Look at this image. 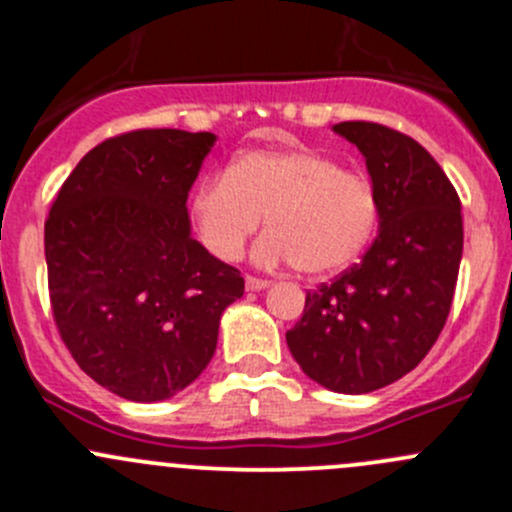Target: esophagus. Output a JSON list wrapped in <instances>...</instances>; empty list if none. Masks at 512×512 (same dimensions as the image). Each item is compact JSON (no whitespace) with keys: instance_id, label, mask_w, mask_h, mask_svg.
Listing matches in <instances>:
<instances>
[{"instance_id":"34e87169","label":"esophagus","mask_w":512,"mask_h":512,"mask_svg":"<svg viewBox=\"0 0 512 512\" xmlns=\"http://www.w3.org/2000/svg\"><path fill=\"white\" fill-rule=\"evenodd\" d=\"M269 284H271V281H266V279H256V276H246V289H248V291H264V289H269Z\"/></svg>"}]
</instances>
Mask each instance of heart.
<instances>
[{
    "label": "heart",
    "instance_id": "b5f03b06",
    "mask_svg": "<svg viewBox=\"0 0 512 512\" xmlns=\"http://www.w3.org/2000/svg\"><path fill=\"white\" fill-rule=\"evenodd\" d=\"M188 211L201 243L221 261L238 259L266 216L271 231L256 243V261L294 264L309 276L352 264L379 223L372 180L309 148L236 155L226 175H206L193 188Z\"/></svg>",
    "mask_w": 512,
    "mask_h": 512
}]
</instances>
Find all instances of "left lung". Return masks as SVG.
I'll return each instance as SVG.
<instances>
[{
	"mask_svg": "<svg viewBox=\"0 0 512 512\" xmlns=\"http://www.w3.org/2000/svg\"><path fill=\"white\" fill-rule=\"evenodd\" d=\"M334 133L364 155L379 236L359 264L306 291L286 344L321 387L367 394L412 372L440 337L462 259L460 198L410 135L362 120Z\"/></svg>",
	"mask_w": 512,
	"mask_h": 512,
	"instance_id": "1",
	"label": "left lung"
}]
</instances>
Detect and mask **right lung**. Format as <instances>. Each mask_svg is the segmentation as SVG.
<instances>
[{
	"label": "right lung",
	"mask_w": 512,
	"mask_h": 512,
	"mask_svg": "<svg viewBox=\"0 0 512 512\" xmlns=\"http://www.w3.org/2000/svg\"><path fill=\"white\" fill-rule=\"evenodd\" d=\"M216 135L133 130L92 148L45 223L60 337L97 384L133 402L186 389L211 362L241 271L191 236L188 191Z\"/></svg>",
	"instance_id": "right-lung-1"
}]
</instances>
